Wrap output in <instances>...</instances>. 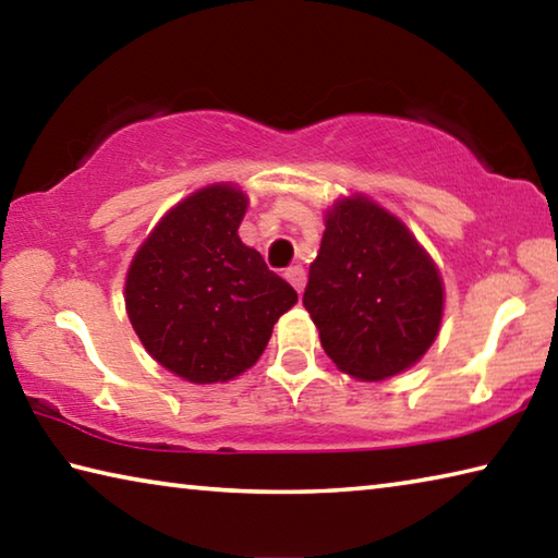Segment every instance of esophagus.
Listing matches in <instances>:
<instances>
[{"instance_id": "esophagus-1", "label": "esophagus", "mask_w": 558, "mask_h": 558, "mask_svg": "<svg viewBox=\"0 0 558 558\" xmlns=\"http://www.w3.org/2000/svg\"><path fill=\"white\" fill-rule=\"evenodd\" d=\"M286 278H288L290 286L298 290V295H300L302 290H305V280H307V278H305V268H302V266H290V268L286 270Z\"/></svg>"}]
</instances>
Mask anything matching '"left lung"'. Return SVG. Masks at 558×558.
<instances>
[{
    "instance_id": "1",
    "label": "left lung",
    "mask_w": 558,
    "mask_h": 558,
    "mask_svg": "<svg viewBox=\"0 0 558 558\" xmlns=\"http://www.w3.org/2000/svg\"><path fill=\"white\" fill-rule=\"evenodd\" d=\"M302 305L337 369L381 381L413 366L438 337L442 280L393 214L349 196L327 211Z\"/></svg>"
}]
</instances>
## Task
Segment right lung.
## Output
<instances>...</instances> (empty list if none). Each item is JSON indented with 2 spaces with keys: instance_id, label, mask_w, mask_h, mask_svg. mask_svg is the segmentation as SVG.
<instances>
[{
  "instance_id": "obj_1",
  "label": "right lung",
  "mask_w": 558,
  "mask_h": 558,
  "mask_svg": "<svg viewBox=\"0 0 558 558\" xmlns=\"http://www.w3.org/2000/svg\"><path fill=\"white\" fill-rule=\"evenodd\" d=\"M239 186L199 189L162 216L130 263L128 317L149 356L192 384L229 381L258 362L298 292L239 239Z\"/></svg>"
}]
</instances>
